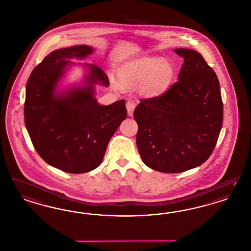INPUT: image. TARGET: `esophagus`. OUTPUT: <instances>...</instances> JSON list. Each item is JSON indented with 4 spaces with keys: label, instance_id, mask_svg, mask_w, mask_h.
Wrapping results in <instances>:
<instances>
[{
    "label": "esophagus",
    "instance_id": "1",
    "mask_svg": "<svg viewBox=\"0 0 251 251\" xmlns=\"http://www.w3.org/2000/svg\"><path fill=\"white\" fill-rule=\"evenodd\" d=\"M135 107H136V103H135L134 101L128 100V101L126 102V110H127V114H128L129 116L133 115Z\"/></svg>",
    "mask_w": 251,
    "mask_h": 251
}]
</instances>
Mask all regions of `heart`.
Returning <instances> with one entry per match:
<instances>
[{
	"instance_id": "heart-1",
	"label": "heart",
	"mask_w": 251,
	"mask_h": 251,
	"mask_svg": "<svg viewBox=\"0 0 251 251\" xmlns=\"http://www.w3.org/2000/svg\"><path fill=\"white\" fill-rule=\"evenodd\" d=\"M173 73V66L166 59L145 57L124 65L117 77L123 88L130 89L140 85V92L151 97L160 94L167 88ZM113 83L114 88H119L117 82Z\"/></svg>"
}]
</instances>
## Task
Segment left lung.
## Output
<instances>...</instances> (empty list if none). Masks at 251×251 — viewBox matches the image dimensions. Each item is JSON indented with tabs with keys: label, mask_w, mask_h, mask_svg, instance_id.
<instances>
[{
	"label": "left lung",
	"mask_w": 251,
	"mask_h": 251,
	"mask_svg": "<svg viewBox=\"0 0 251 251\" xmlns=\"http://www.w3.org/2000/svg\"><path fill=\"white\" fill-rule=\"evenodd\" d=\"M174 50L184 57L178 81L162 95L140 100L134 112L142 161L153 170L169 174L192 169L210 158L224 118L213 69L194 50Z\"/></svg>",
	"instance_id": "1"
}]
</instances>
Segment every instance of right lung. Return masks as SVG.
Instances as JSON below:
<instances>
[{
	"instance_id": "add662e5",
	"label": "right lung",
	"mask_w": 251,
	"mask_h": 251,
	"mask_svg": "<svg viewBox=\"0 0 251 251\" xmlns=\"http://www.w3.org/2000/svg\"><path fill=\"white\" fill-rule=\"evenodd\" d=\"M92 52L86 45L50 52L33 69L25 87V125L36 151L50 165L70 174L97 168L110 139L127 116L126 100L103 106L93 98V84L109 86L107 75L97 65H87L88 85L62 97L55 95L67 60Z\"/></svg>"
}]
</instances>
